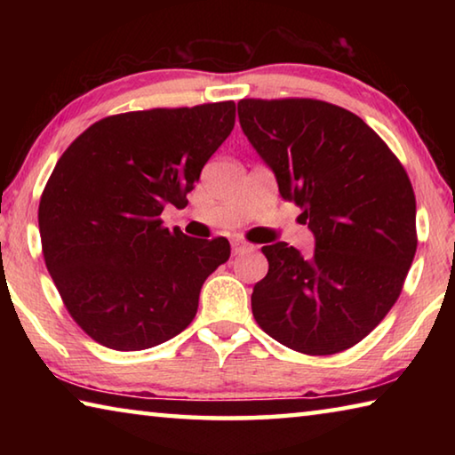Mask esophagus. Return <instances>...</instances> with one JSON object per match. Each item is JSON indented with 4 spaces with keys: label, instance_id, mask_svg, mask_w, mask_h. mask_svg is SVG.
<instances>
[{
    "label": "esophagus",
    "instance_id": "esophagus-1",
    "mask_svg": "<svg viewBox=\"0 0 455 455\" xmlns=\"http://www.w3.org/2000/svg\"><path fill=\"white\" fill-rule=\"evenodd\" d=\"M252 251V244H249V243H244V241H233V252L235 255H243V252H251Z\"/></svg>",
    "mask_w": 455,
    "mask_h": 455
}]
</instances>
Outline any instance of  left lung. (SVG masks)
<instances>
[{
    "mask_svg": "<svg viewBox=\"0 0 455 455\" xmlns=\"http://www.w3.org/2000/svg\"><path fill=\"white\" fill-rule=\"evenodd\" d=\"M238 122L315 235L311 257L287 243L263 246L255 321L305 355L349 349L389 313L413 263L410 176L375 130L323 100L244 98Z\"/></svg>",
    "mask_w": 455,
    "mask_h": 455,
    "instance_id": "obj_1",
    "label": "left lung"
}]
</instances>
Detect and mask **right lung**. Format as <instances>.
<instances>
[{
	"label": "right lung",
	"mask_w": 455,
	"mask_h": 455,
	"mask_svg": "<svg viewBox=\"0 0 455 455\" xmlns=\"http://www.w3.org/2000/svg\"><path fill=\"white\" fill-rule=\"evenodd\" d=\"M235 128V102L152 108L92 124L42 192L45 267L68 313L108 349L142 351L187 329L206 276L230 257L225 236L163 227Z\"/></svg>",
	"instance_id": "1"
}]
</instances>
